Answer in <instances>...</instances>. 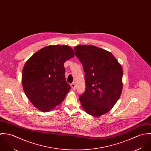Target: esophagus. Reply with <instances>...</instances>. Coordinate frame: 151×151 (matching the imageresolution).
<instances>
[{"label": "esophagus", "mask_w": 151, "mask_h": 151, "mask_svg": "<svg viewBox=\"0 0 151 151\" xmlns=\"http://www.w3.org/2000/svg\"><path fill=\"white\" fill-rule=\"evenodd\" d=\"M71 88L73 89H76V85H75V84L74 83H72V84H71Z\"/></svg>", "instance_id": "obj_1"}]
</instances>
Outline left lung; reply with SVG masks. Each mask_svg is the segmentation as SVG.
I'll return each mask as SVG.
<instances>
[{
    "instance_id": "1",
    "label": "left lung",
    "mask_w": 151,
    "mask_h": 151,
    "mask_svg": "<svg viewBox=\"0 0 151 151\" xmlns=\"http://www.w3.org/2000/svg\"><path fill=\"white\" fill-rule=\"evenodd\" d=\"M76 56L84 67L86 89L80 96L88 114L99 117L108 113L123 89V69L110 52L93 45L74 47Z\"/></svg>"
}]
</instances>
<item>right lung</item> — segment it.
<instances>
[{"label":"right lung","mask_w":151,"mask_h":151,"mask_svg":"<svg viewBox=\"0 0 151 151\" xmlns=\"http://www.w3.org/2000/svg\"><path fill=\"white\" fill-rule=\"evenodd\" d=\"M74 52L67 45H49L35 53L25 63L22 85L32 105L47 112L60 105L71 89L65 78V62Z\"/></svg>","instance_id":"1"}]
</instances>
